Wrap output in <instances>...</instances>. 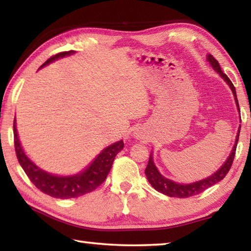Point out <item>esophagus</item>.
Here are the masks:
<instances>
[{
	"label": "esophagus",
	"mask_w": 251,
	"mask_h": 251,
	"mask_svg": "<svg viewBox=\"0 0 251 251\" xmlns=\"http://www.w3.org/2000/svg\"><path fill=\"white\" fill-rule=\"evenodd\" d=\"M135 138H137V139H143V138H144V135H143V133H135Z\"/></svg>",
	"instance_id": "34e87169"
}]
</instances>
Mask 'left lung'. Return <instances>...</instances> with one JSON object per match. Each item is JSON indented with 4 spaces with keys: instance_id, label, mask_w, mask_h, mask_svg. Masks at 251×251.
Returning <instances> with one entry per match:
<instances>
[{
    "instance_id": "1",
    "label": "left lung",
    "mask_w": 251,
    "mask_h": 251,
    "mask_svg": "<svg viewBox=\"0 0 251 251\" xmlns=\"http://www.w3.org/2000/svg\"><path fill=\"white\" fill-rule=\"evenodd\" d=\"M207 61L209 62L210 66L214 69L216 73H218L220 77H222L225 82L227 83L228 86L230 87L233 99H235L238 113H239V116H240L239 104H238V100H237L236 88L231 83V80L228 78V76L226 74L223 73L222 69H220L219 63L212 57V55L207 54ZM240 123H241V120H240ZM239 133H240V126L239 128H238L236 139H235V145L232 146L230 154H229L227 159L225 160V163L222 165V166H220L214 174H211L210 176L203 178V179H201V180L188 182V184H184V182L180 184V182L174 181L172 179H169V178H166L164 175H161L160 172L158 171V168L156 167V165L154 163V152L151 151L150 155V159H148L147 167L145 169V175L147 177V180L150 181V184L154 187V189H156L157 192L166 195V196H169V197L187 198V197H192V196H195V195L202 193L205 189L209 188V187H211L212 185L217 184V182H219L220 180H223L225 176L227 175V173L231 167L232 160L235 158V151H236L238 139H239Z\"/></svg>"
}]
</instances>
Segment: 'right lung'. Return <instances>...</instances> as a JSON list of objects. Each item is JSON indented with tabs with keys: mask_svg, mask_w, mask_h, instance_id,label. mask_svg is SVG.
<instances>
[{
	"mask_svg": "<svg viewBox=\"0 0 251 251\" xmlns=\"http://www.w3.org/2000/svg\"><path fill=\"white\" fill-rule=\"evenodd\" d=\"M73 54H75L74 50L58 53L55 56L48 59L40 69L55 62L56 59L70 56V55ZM13 127L15 151L20 165L24 169L25 174L28 176L29 180L35 185L36 188H39L42 193L54 198H77L85 194L93 192L105 180L110 168H112L115 156L124 148V142L121 139V141L105 147L83 171L73 174V175H56V174L44 171L43 168L37 166L29 158L26 152L24 151V148L21 145L18 129H16V120H14Z\"/></svg>",
	"mask_w": 251,
	"mask_h": 251,
	"instance_id": "add662e5",
	"label": "right lung"
}]
</instances>
